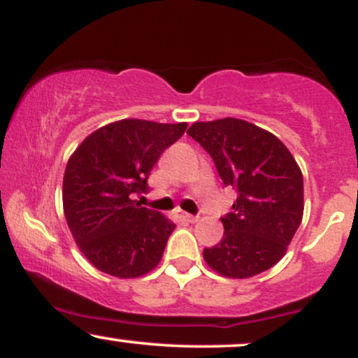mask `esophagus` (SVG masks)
Returning a JSON list of instances; mask_svg holds the SVG:
<instances>
[{
	"mask_svg": "<svg viewBox=\"0 0 358 358\" xmlns=\"http://www.w3.org/2000/svg\"><path fill=\"white\" fill-rule=\"evenodd\" d=\"M175 217L182 222H190V223L198 222V217H193V215H190V213H183V212H180V210H176Z\"/></svg>",
	"mask_w": 358,
	"mask_h": 358,
	"instance_id": "obj_1",
	"label": "esophagus"
}]
</instances>
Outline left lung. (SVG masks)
Returning a JSON list of instances; mask_svg holds the SVG:
<instances>
[{
    "label": "left lung",
    "mask_w": 358,
    "mask_h": 358,
    "mask_svg": "<svg viewBox=\"0 0 358 358\" xmlns=\"http://www.w3.org/2000/svg\"><path fill=\"white\" fill-rule=\"evenodd\" d=\"M213 158L223 183L238 192L222 218L220 243L203 250L206 265L228 278H250L287 253L303 217V176L273 133L238 118L196 122L188 128Z\"/></svg>",
    "instance_id": "obj_1"
}]
</instances>
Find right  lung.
<instances>
[{
    "label": "right lung",
    "mask_w": 358,
    "mask_h": 358,
    "mask_svg": "<svg viewBox=\"0 0 358 358\" xmlns=\"http://www.w3.org/2000/svg\"><path fill=\"white\" fill-rule=\"evenodd\" d=\"M187 127L120 120L98 128L73 152L63 176L64 218L100 272L136 278L160 264L175 223L133 198L146 193L155 163Z\"/></svg>",
    "instance_id": "1"
}]
</instances>
